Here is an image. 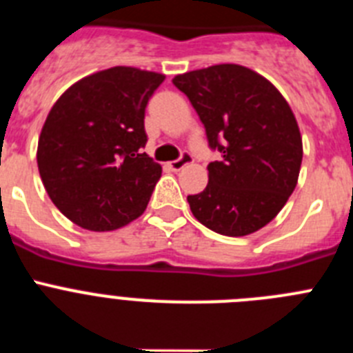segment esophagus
I'll return each mask as SVG.
<instances>
[{
  "label": "esophagus",
  "instance_id": "34e87169",
  "mask_svg": "<svg viewBox=\"0 0 353 353\" xmlns=\"http://www.w3.org/2000/svg\"><path fill=\"white\" fill-rule=\"evenodd\" d=\"M191 161H192V155L189 154V152H183V154L180 155L176 161L168 162V166H170V170H173V171H180L183 166H187V164H189Z\"/></svg>",
  "mask_w": 353,
  "mask_h": 353
}]
</instances>
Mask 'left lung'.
Instances as JSON below:
<instances>
[{
	"label": "left lung",
	"mask_w": 353,
	"mask_h": 353,
	"mask_svg": "<svg viewBox=\"0 0 353 353\" xmlns=\"http://www.w3.org/2000/svg\"><path fill=\"white\" fill-rule=\"evenodd\" d=\"M221 161L208 185L187 196L192 215L226 236L258 232L279 214L299 180L302 138L279 90L242 65H212L174 76Z\"/></svg>",
	"instance_id": "obj_1"
}]
</instances>
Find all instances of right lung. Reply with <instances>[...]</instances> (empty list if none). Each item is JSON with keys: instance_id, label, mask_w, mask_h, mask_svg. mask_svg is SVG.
<instances>
[{"instance_id": "1", "label": "right lung", "mask_w": 353, "mask_h": 353, "mask_svg": "<svg viewBox=\"0 0 353 353\" xmlns=\"http://www.w3.org/2000/svg\"><path fill=\"white\" fill-rule=\"evenodd\" d=\"M166 76L113 67L83 77L56 101L37 150L40 179L61 214L111 232L145 212L162 173L143 152L145 109Z\"/></svg>"}]
</instances>
